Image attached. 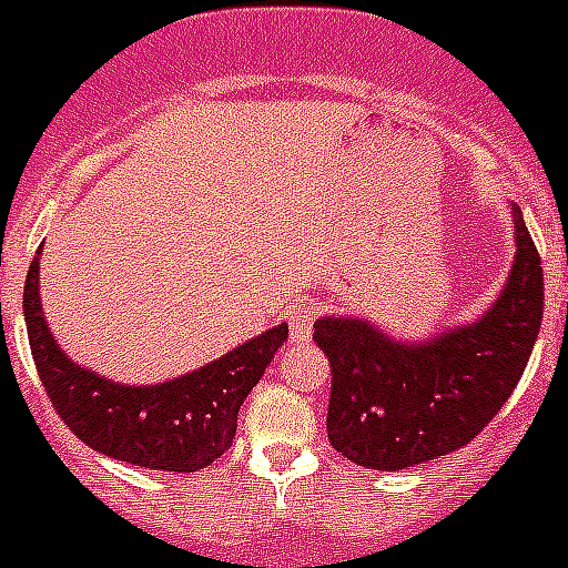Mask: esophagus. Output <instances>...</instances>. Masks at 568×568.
Segmentation results:
<instances>
[{"instance_id":"esophagus-1","label":"esophagus","mask_w":568,"mask_h":568,"mask_svg":"<svg viewBox=\"0 0 568 568\" xmlns=\"http://www.w3.org/2000/svg\"><path fill=\"white\" fill-rule=\"evenodd\" d=\"M312 326H315V308L308 303H297L288 312V332H292L294 344H306L312 338Z\"/></svg>"}]
</instances>
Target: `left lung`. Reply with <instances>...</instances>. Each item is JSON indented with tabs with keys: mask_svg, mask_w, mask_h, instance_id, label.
I'll return each mask as SVG.
<instances>
[{
	"mask_svg": "<svg viewBox=\"0 0 568 568\" xmlns=\"http://www.w3.org/2000/svg\"><path fill=\"white\" fill-rule=\"evenodd\" d=\"M516 256L496 306L426 344H396L367 321L324 317L332 449L364 469L414 467L467 446L514 394L542 321V265L514 206Z\"/></svg>",
	"mask_w": 568,
	"mask_h": 568,
	"instance_id": "left-lung-1",
	"label": "left lung"
}]
</instances>
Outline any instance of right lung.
<instances>
[{
	"label": "right lung",
	"instance_id": "right-lung-1",
	"mask_svg": "<svg viewBox=\"0 0 568 568\" xmlns=\"http://www.w3.org/2000/svg\"><path fill=\"white\" fill-rule=\"evenodd\" d=\"M37 274L34 256L22 292L31 356L49 403L78 440L133 467L163 473H197L233 446L239 408L288 338V326L262 332L180 379L131 388L69 362L45 326Z\"/></svg>",
	"mask_w": 568,
	"mask_h": 568
}]
</instances>
